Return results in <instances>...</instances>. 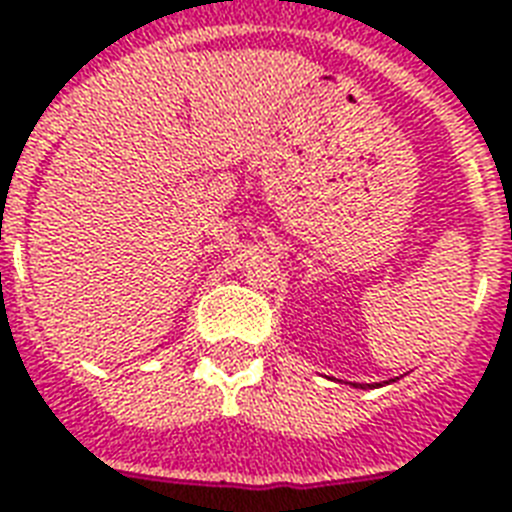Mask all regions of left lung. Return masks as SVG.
Wrapping results in <instances>:
<instances>
[{
	"label": "left lung",
	"instance_id": "obj_1",
	"mask_svg": "<svg viewBox=\"0 0 512 512\" xmlns=\"http://www.w3.org/2000/svg\"><path fill=\"white\" fill-rule=\"evenodd\" d=\"M392 381H395V378H392ZM386 384H389V381H386ZM351 386H360V389H370V386H381V384H351Z\"/></svg>",
	"mask_w": 512,
	"mask_h": 512
}]
</instances>
